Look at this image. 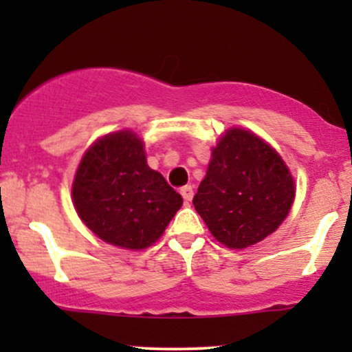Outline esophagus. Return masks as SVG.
I'll return each mask as SVG.
<instances>
[{
  "instance_id": "esophagus-1",
  "label": "esophagus",
  "mask_w": 352,
  "mask_h": 352,
  "mask_svg": "<svg viewBox=\"0 0 352 352\" xmlns=\"http://www.w3.org/2000/svg\"><path fill=\"white\" fill-rule=\"evenodd\" d=\"M180 193H182V197L185 199V201H190L193 199V187L192 185H185V187L180 188Z\"/></svg>"
}]
</instances>
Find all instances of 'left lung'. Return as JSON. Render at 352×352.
Returning a JSON list of instances; mask_svg holds the SVG:
<instances>
[{"instance_id":"obj_1","label":"left lung","mask_w":352,"mask_h":352,"mask_svg":"<svg viewBox=\"0 0 352 352\" xmlns=\"http://www.w3.org/2000/svg\"><path fill=\"white\" fill-rule=\"evenodd\" d=\"M296 184L276 148L250 129H227L193 205L217 241L232 250L260 243L288 217Z\"/></svg>"}]
</instances>
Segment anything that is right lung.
<instances>
[{
	"instance_id": "1",
	"label": "right lung",
	"mask_w": 352,
	"mask_h": 352,
	"mask_svg": "<svg viewBox=\"0 0 352 352\" xmlns=\"http://www.w3.org/2000/svg\"><path fill=\"white\" fill-rule=\"evenodd\" d=\"M72 205L106 243L139 252L152 246L184 199L147 164L144 140L132 129L94 140L76 168Z\"/></svg>"
}]
</instances>
